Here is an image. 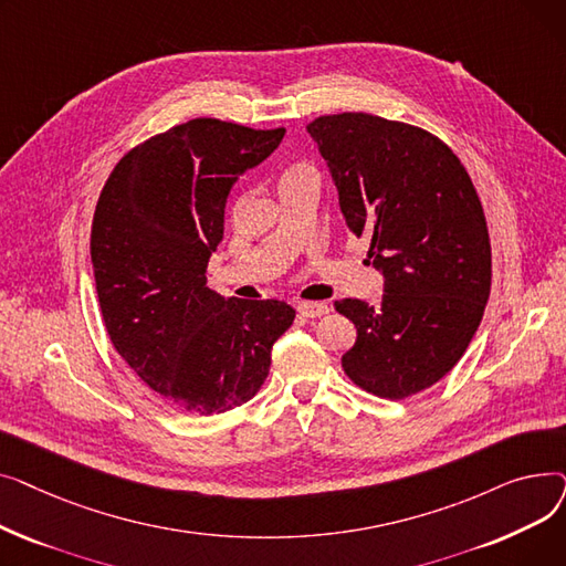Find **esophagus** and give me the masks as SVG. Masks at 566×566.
<instances>
[{
  "label": "esophagus",
  "instance_id": "esophagus-1",
  "mask_svg": "<svg viewBox=\"0 0 566 566\" xmlns=\"http://www.w3.org/2000/svg\"><path fill=\"white\" fill-rule=\"evenodd\" d=\"M295 310H298V314L305 318H316V316H323L325 312H328V305L325 303H298L295 305Z\"/></svg>",
  "mask_w": 566,
  "mask_h": 566
}]
</instances>
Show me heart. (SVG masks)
<instances>
[{
    "label": "heart",
    "instance_id": "1",
    "mask_svg": "<svg viewBox=\"0 0 566 566\" xmlns=\"http://www.w3.org/2000/svg\"><path fill=\"white\" fill-rule=\"evenodd\" d=\"M293 171H295V169H293Z\"/></svg>",
    "mask_w": 566,
    "mask_h": 566
}]
</instances>
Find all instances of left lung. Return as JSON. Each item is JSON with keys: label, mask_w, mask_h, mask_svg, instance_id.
Returning <instances> with one entry per match:
<instances>
[{"label": "left lung", "mask_w": 566, "mask_h": 566, "mask_svg": "<svg viewBox=\"0 0 566 566\" xmlns=\"http://www.w3.org/2000/svg\"><path fill=\"white\" fill-rule=\"evenodd\" d=\"M348 229L371 241L380 305L335 307L358 328L342 355L363 390L403 399L448 374L465 353L491 291L482 201L461 160L431 133L346 112L307 126Z\"/></svg>", "instance_id": "1"}]
</instances>
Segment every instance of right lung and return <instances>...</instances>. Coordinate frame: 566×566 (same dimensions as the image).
<instances>
[{"label": "right lung", "mask_w": 566, "mask_h": 566, "mask_svg": "<svg viewBox=\"0 0 566 566\" xmlns=\"http://www.w3.org/2000/svg\"><path fill=\"white\" fill-rule=\"evenodd\" d=\"M282 137L192 118L135 146L101 192L92 263L105 328L130 369L181 410L218 415L252 399L295 318L282 301L206 286L231 188Z\"/></svg>", "instance_id": "add662e5"}]
</instances>
